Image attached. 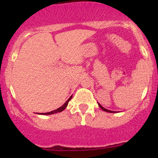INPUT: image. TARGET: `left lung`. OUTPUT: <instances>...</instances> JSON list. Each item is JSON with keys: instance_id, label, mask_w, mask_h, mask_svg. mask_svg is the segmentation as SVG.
Returning <instances> with one entry per match:
<instances>
[{"instance_id": "obj_1", "label": "left lung", "mask_w": 158, "mask_h": 158, "mask_svg": "<svg viewBox=\"0 0 158 158\" xmlns=\"http://www.w3.org/2000/svg\"><path fill=\"white\" fill-rule=\"evenodd\" d=\"M99 104V106H100V108H101L102 110H104V111H107V112H111V113L115 112V111H109V110H107V109H106V108H104V107H102V106L100 105V104Z\"/></svg>"}]
</instances>
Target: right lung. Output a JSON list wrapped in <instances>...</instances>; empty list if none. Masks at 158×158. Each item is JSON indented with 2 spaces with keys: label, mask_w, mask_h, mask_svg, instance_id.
I'll list each match as a JSON object with an SVG mask.
<instances>
[{
  "label": "right lung",
  "mask_w": 158,
  "mask_h": 158,
  "mask_svg": "<svg viewBox=\"0 0 158 158\" xmlns=\"http://www.w3.org/2000/svg\"><path fill=\"white\" fill-rule=\"evenodd\" d=\"M71 98H72V96H71L70 97H69V98L68 99V100H67V101L65 102V104H64L62 106V107H58V109L54 110V111H50V112H47V113H41V114H42V115H51V114H54V113L61 112V111H63V110L65 109V107H66V106L68 105V103H69V100H71Z\"/></svg>",
  "instance_id": "add662e5"
}]
</instances>
